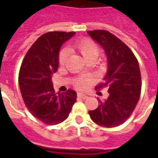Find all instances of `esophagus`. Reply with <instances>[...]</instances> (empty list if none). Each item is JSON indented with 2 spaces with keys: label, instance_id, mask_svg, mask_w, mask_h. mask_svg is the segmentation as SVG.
Wrapping results in <instances>:
<instances>
[{
  "label": "esophagus",
  "instance_id": "obj_1",
  "mask_svg": "<svg viewBox=\"0 0 158 158\" xmlns=\"http://www.w3.org/2000/svg\"><path fill=\"white\" fill-rule=\"evenodd\" d=\"M77 97L78 98H82V99H87L89 97L87 96V95H85V94H77Z\"/></svg>",
  "mask_w": 158,
  "mask_h": 158
}]
</instances>
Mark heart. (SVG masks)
Listing matches in <instances>:
<instances>
[{
  "mask_svg": "<svg viewBox=\"0 0 158 158\" xmlns=\"http://www.w3.org/2000/svg\"><path fill=\"white\" fill-rule=\"evenodd\" d=\"M73 49L78 51L87 61L90 60H96L98 56V45L94 41L84 38L76 41L73 45ZM68 57V50L64 48L60 51L58 56V62L60 65H64ZM95 82L94 77L91 74H82L74 79L73 84L79 90H87Z\"/></svg>",
  "mask_w": 158,
  "mask_h": 158,
  "instance_id": "b5f03b06",
  "label": "heart"
}]
</instances>
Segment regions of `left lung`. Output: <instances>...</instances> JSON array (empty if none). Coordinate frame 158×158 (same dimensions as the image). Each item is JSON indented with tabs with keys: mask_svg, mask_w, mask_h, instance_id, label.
Listing matches in <instances>:
<instances>
[{
	"mask_svg": "<svg viewBox=\"0 0 158 158\" xmlns=\"http://www.w3.org/2000/svg\"><path fill=\"white\" fill-rule=\"evenodd\" d=\"M102 47L108 60L104 82L97 87H107L109 96L99 101L97 109L89 110L92 120L102 127L113 128L126 121L136 107L141 94V74L137 58L125 43L106 30L88 31Z\"/></svg>",
	"mask_w": 158,
	"mask_h": 158,
	"instance_id": "obj_1",
	"label": "left lung"
}]
</instances>
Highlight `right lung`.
Here are the masks:
<instances>
[{
    "instance_id": "right-lung-1",
    "label": "right lung",
    "mask_w": 158,
    "mask_h": 158,
    "mask_svg": "<svg viewBox=\"0 0 158 158\" xmlns=\"http://www.w3.org/2000/svg\"><path fill=\"white\" fill-rule=\"evenodd\" d=\"M74 32H48L39 37L26 53L19 73V84L26 107L47 125L66 120L76 102L72 90L55 93L52 77L59 65V50Z\"/></svg>"
}]
</instances>
